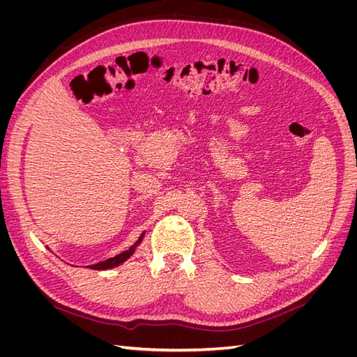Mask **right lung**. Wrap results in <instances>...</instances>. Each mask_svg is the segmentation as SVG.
<instances>
[{
  "instance_id": "add662e5",
  "label": "right lung",
  "mask_w": 357,
  "mask_h": 357,
  "mask_svg": "<svg viewBox=\"0 0 357 357\" xmlns=\"http://www.w3.org/2000/svg\"><path fill=\"white\" fill-rule=\"evenodd\" d=\"M143 236H144V234L139 236L138 238V241L129 248V250H125L123 253H121V255H117V256H114V257H110V259H107V261H104V262H98V264H95V265H91L89 268L91 269H96V271H102V269H112V268H114V266H119L121 264H123L126 259H129V256H131L134 252H135V247L142 243V240H143Z\"/></svg>"
}]
</instances>
